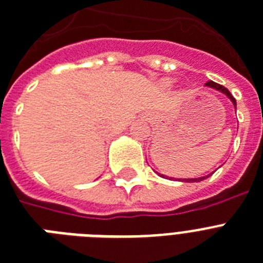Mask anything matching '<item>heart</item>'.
<instances>
[{"instance_id":"b5f03b06","label":"heart","mask_w":263,"mask_h":263,"mask_svg":"<svg viewBox=\"0 0 263 263\" xmlns=\"http://www.w3.org/2000/svg\"><path fill=\"white\" fill-rule=\"evenodd\" d=\"M172 84V81H166V85H170Z\"/></svg>"}]
</instances>
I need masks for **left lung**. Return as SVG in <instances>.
Returning <instances> with one entry per match:
<instances>
[{
	"label": "left lung",
	"mask_w": 263,
	"mask_h": 263,
	"mask_svg": "<svg viewBox=\"0 0 263 263\" xmlns=\"http://www.w3.org/2000/svg\"><path fill=\"white\" fill-rule=\"evenodd\" d=\"M205 86L210 87V89H214V90L219 91V93H222V94H225L226 97H228L229 100L233 102V105H234V109H237V102H235V98L233 97L232 94H230V91H229L225 86H222V85H219V84H215L214 81H209V82H206ZM158 176L163 177V178H169L167 176H163V174H159V173H158ZM208 177H210V174L206 177H198V178H182V179L174 178V179H176V181H179V182H199V181H203V179H206ZM169 179H172V177H170Z\"/></svg>",
	"instance_id": "1"
}]
</instances>
